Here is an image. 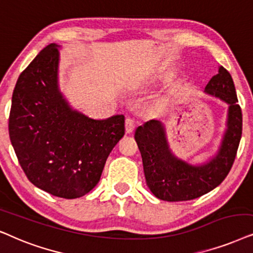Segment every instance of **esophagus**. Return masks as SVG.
<instances>
[{"instance_id":"34e87169","label":"esophagus","mask_w":253,"mask_h":253,"mask_svg":"<svg viewBox=\"0 0 253 253\" xmlns=\"http://www.w3.org/2000/svg\"><path fill=\"white\" fill-rule=\"evenodd\" d=\"M125 127H126L127 133H132L134 128H135V124H134V120L130 119V118H127L126 121H125Z\"/></svg>"}]
</instances>
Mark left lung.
<instances>
[{"label": "left lung", "instance_id": "obj_1", "mask_svg": "<svg viewBox=\"0 0 253 253\" xmlns=\"http://www.w3.org/2000/svg\"><path fill=\"white\" fill-rule=\"evenodd\" d=\"M207 95L228 104L227 129L217 153L206 163L193 166L170 150L160 120H149L135 130L142 156L144 177L155 197L164 201H186L199 198L218 186L230 171L242 137V110L234 81L227 69L218 68L205 87Z\"/></svg>", "mask_w": 253, "mask_h": 253}]
</instances>
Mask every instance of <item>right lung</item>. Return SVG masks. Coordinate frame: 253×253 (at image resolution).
<instances>
[{
  "label": "right lung",
  "mask_w": 253,
  "mask_h": 253,
  "mask_svg": "<svg viewBox=\"0 0 253 253\" xmlns=\"http://www.w3.org/2000/svg\"><path fill=\"white\" fill-rule=\"evenodd\" d=\"M58 48L49 43L19 75L9 136L35 186L75 199L98 184L107 157L125 134V117L96 120L70 107L59 89Z\"/></svg>",
  "instance_id": "obj_1"
}]
</instances>
